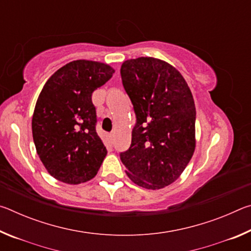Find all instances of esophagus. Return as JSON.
Returning a JSON list of instances; mask_svg holds the SVG:
<instances>
[{
	"mask_svg": "<svg viewBox=\"0 0 251 251\" xmlns=\"http://www.w3.org/2000/svg\"><path fill=\"white\" fill-rule=\"evenodd\" d=\"M108 139H109V142H110V144H113V143H114V135H113V134H110V135H108Z\"/></svg>",
	"mask_w": 251,
	"mask_h": 251,
	"instance_id": "34e87169",
	"label": "esophagus"
}]
</instances>
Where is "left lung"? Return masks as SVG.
<instances>
[{"instance_id": "1", "label": "left lung", "mask_w": 251, "mask_h": 251, "mask_svg": "<svg viewBox=\"0 0 251 251\" xmlns=\"http://www.w3.org/2000/svg\"><path fill=\"white\" fill-rule=\"evenodd\" d=\"M121 75L136 114L129 150L121 159L129 179L157 190L173 184L196 148V107L188 84L169 63L127 59Z\"/></svg>"}]
</instances>
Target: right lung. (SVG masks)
<instances>
[{
  "instance_id": "right-lung-1",
  "label": "right lung",
  "mask_w": 251,
  "mask_h": 251,
  "mask_svg": "<svg viewBox=\"0 0 251 251\" xmlns=\"http://www.w3.org/2000/svg\"><path fill=\"white\" fill-rule=\"evenodd\" d=\"M114 73L106 63L76 59L55 72L42 88L32 133L37 155L55 179L78 185L99 172L107 151L95 129L92 94Z\"/></svg>"
}]
</instances>
